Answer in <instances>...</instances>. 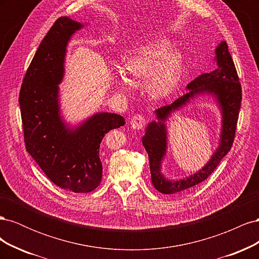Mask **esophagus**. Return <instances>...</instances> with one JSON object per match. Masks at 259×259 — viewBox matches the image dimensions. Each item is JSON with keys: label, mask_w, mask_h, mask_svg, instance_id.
<instances>
[{"label": "esophagus", "mask_w": 259, "mask_h": 259, "mask_svg": "<svg viewBox=\"0 0 259 259\" xmlns=\"http://www.w3.org/2000/svg\"><path fill=\"white\" fill-rule=\"evenodd\" d=\"M131 126L134 130H143L146 125V119L143 114H134L131 117Z\"/></svg>", "instance_id": "obj_1"}]
</instances>
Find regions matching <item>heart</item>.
<instances>
[{
	"label": "heart",
	"mask_w": 259,
	"mask_h": 259,
	"mask_svg": "<svg viewBox=\"0 0 259 259\" xmlns=\"http://www.w3.org/2000/svg\"><path fill=\"white\" fill-rule=\"evenodd\" d=\"M184 55L173 50L168 40H156L139 46L124 62V71H117L119 89L128 92L133 83L147 82V90L153 98L170 95L178 86L184 73Z\"/></svg>",
	"instance_id": "obj_1"
}]
</instances>
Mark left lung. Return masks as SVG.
Segmentation results:
<instances>
[{
  "mask_svg": "<svg viewBox=\"0 0 259 259\" xmlns=\"http://www.w3.org/2000/svg\"><path fill=\"white\" fill-rule=\"evenodd\" d=\"M217 68L209 73H203L187 85L189 90L185 95L177 98L173 104L163 106L155 110L158 122L149 123L143 145L149 156L151 180L154 188L164 194L184 191L198 185L213 173L224 156L230 151L234 136L242 101V89L239 82L236 66L233 64L228 45L223 41L216 49ZM211 93L221 106L223 113V128L221 143L207 165L198 174L185 180L170 182L160 173V161L166 153V128L163 121L177 108L181 107L197 95Z\"/></svg>",
  "mask_w": 259,
  "mask_h": 259,
  "instance_id": "obj_1",
  "label": "left lung"
}]
</instances>
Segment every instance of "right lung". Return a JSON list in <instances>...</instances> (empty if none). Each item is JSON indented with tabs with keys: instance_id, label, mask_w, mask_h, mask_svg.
<instances>
[{
	"instance_id": "add662e5",
	"label": "right lung",
	"mask_w": 259,
	"mask_h": 259,
	"mask_svg": "<svg viewBox=\"0 0 259 259\" xmlns=\"http://www.w3.org/2000/svg\"><path fill=\"white\" fill-rule=\"evenodd\" d=\"M82 27L69 17L54 22L31 61L19 93L27 151L55 185L73 192H91L99 186L101 140L109 131L125 124L123 116L109 112L96 113L74 130L61 119L58 84L64 76L66 48Z\"/></svg>"
}]
</instances>
